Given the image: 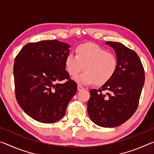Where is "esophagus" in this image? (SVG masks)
<instances>
[{
  "label": "esophagus",
  "mask_w": 154,
  "mask_h": 154,
  "mask_svg": "<svg viewBox=\"0 0 154 154\" xmlns=\"http://www.w3.org/2000/svg\"><path fill=\"white\" fill-rule=\"evenodd\" d=\"M83 90V87L82 86V85H77V90L78 91H81V90Z\"/></svg>",
  "instance_id": "34e87169"
}]
</instances>
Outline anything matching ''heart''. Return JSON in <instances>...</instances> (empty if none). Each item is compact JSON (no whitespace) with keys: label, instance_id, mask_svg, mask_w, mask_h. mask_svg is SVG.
Wrapping results in <instances>:
<instances>
[{"label":"heart","instance_id":"heart-1","mask_svg":"<svg viewBox=\"0 0 154 154\" xmlns=\"http://www.w3.org/2000/svg\"><path fill=\"white\" fill-rule=\"evenodd\" d=\"M65 69L69 75L75 77L78 83L89 85L96 83L102 85L111 79L118 66L116 54L94 43H84L75 49V56L69 54L64 62ZM85 67H83V66Z\"/></svg>","mask_w":154,"mask_h":154}]
</instances>
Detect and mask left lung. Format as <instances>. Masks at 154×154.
<instances>
[{"mask_svg":"<svg viewBox=\"0 0 154 154\" xmlns=\"http://www.w3.org/2000/svg\"><path fill=\"white\" fill-rule=\"evenodd\" d=\"M118 61L111 79L98 90H90V118L98 126L113 128L124 124L136 111L145 82L143 64L137 54L123 44L107 41Z\"/></svg>","mask_w":154,"mask_h":154,"instance_id":"8db88e82","label":"left lung"}]
</instances>
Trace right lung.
<instances>
[{
  "label": "right lung",
  "mask_w": 154,
  "mask_h": 154,
  "mask_svg": "<svg viewBox=\"0 0 154 154\" xmlns=\"http://www.w3.org/2000/svg\"><path fill=\"white\" fill-rule=\"evenodd\" d=\"M69 44L57 40L30 43L15 57V97L20 107L36 121L54 123L62 118L77 92V83L65 71ZM67 79L64 84L59 81Z\"/></svg>",
  "instance_id": "1"
}]
</instances>
